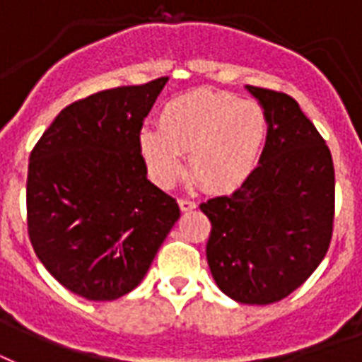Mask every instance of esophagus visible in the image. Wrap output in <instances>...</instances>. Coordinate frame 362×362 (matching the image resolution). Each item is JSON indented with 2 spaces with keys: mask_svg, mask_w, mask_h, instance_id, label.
Wrapping results in <instances>:
<instances>
[{
  "mask_svg": "<svg viewBox=\"0 0 362 362\" xmlns=\"http://www.w3.org/2000/svg\"><path fill=\"white\" fill-rule=\"evenodd\" d=\"M179 208H181V211H191L197 208V202H194V200H189V198H181V200H179Z\"/></svg>",
  "mask_w": 362,
  "mask_h": 362,
  "instance_id": "obj_1",
  "label": "esophagus"
}]
</instances>
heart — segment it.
<instances>
[{"instance_id": "obj_1", "label": "heart", "mask_w": 362, "mask_h": 362, "mask_svg": "<svg viewBox=\"0 0 362 362\" xmlns=\"http://www.w3.org/2000/svg\"><path fill=\"white\" fill-rule=\"evenodd\" d=\"M265 139L267 114L257 103L198 89L165 103L158 129L139 133V151L156 183H173L189 154L192 177L206 191L225 194L254 175Z\"/></svg>"}]
</instances>
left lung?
Listing matches in <instances>:
<instances>
[{"instance_id": "8db88e82", "label": "left lung", "mask_w": 362, "mask_h": 362, "mask_svg": "<svg viewBox=\"0 0 362 362\" xmlns=\"http://www.w3.org/2000/svg\"><path fill=\"white\" fill-rule=\"evenodd\" d=\"M267 114L262 164L229 197L200 210L211 223L206 257L223 294L250 305L284 300L313 274L334 230V164L290 95L246 86Z\"/></svg>"}]
</instances>
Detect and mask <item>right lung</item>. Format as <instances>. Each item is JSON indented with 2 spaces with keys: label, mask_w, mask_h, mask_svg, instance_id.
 Listing matches in <instances>:
<instances>
[{
  "label": "right lung",
  "mask_w": 362,
  "mask_h": 362,
  "mask_svg": "<svg viewBox=\"0 0 362 362\" xmlns=\"http://www.w3.org/2000/svg\"><path fill=\"white\" fill-rule=\"evenodd\" d=\"M168 78L105 89L68 105L30 152L32 248L70 292L118 300L139 286L181 216L146 179L139 133Z\"/></svg>",
  "instance_id": "obj_1"
}]
</instances>
